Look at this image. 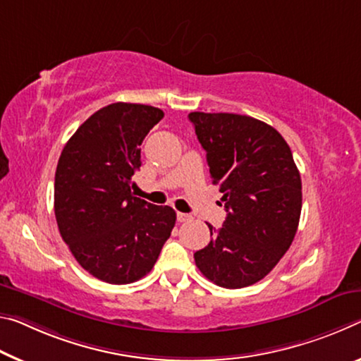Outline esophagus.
I'll return each instance as SVG.
<instances>
[{
    "label": "esophagus",
    "instance_id": "1",
    "mask_svg": "<svg viewBox=\"0 0 361 361\" xmlns=\"http://www.w3.org/2000/svg\"><path fill=\"white\" fill-rule=\"evenodd\" d=\"M176 220H178L180 223L190 221V220H192V216L190 214H181V212H178V214H176Z\"/></svg>",
    "mask_w": 361,
    "mask_h": 361
}]
</instances>
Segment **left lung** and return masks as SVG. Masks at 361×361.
Wrapping results in <instances>:
<instances>
[{
    "mask_svg": "<svg viewBox=\"0 0 361 361\" xmlns=\"http://www.w3.org/2000/svg\"><path fill=\"white\" fill-rule=\"evenodd\" d=\"M188 117L226 207L223 226L209 225L210 243L194 260L221 288L255 284L288 252L299 226L302 181L293 152L276 130L254 117L226 112Z\"/></svg>",
    "mask_w": 361,
    "mask_h": 361,
    "instance_id": "left-lung-1",
    "label": "left lung"
}]
</instances>
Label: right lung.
<instances>
[{"mask_svg": "<svg viewBox=\"0 0 361 361\" xmlns=\"http://www.w3.org/2000/svg\"><path fill=\"white\" fill-rule=\"evenodd\" d=\"M164 112L114 102L80 125L61 152L54 214L72 255L111 284L138 281L152 270L173 230L176 214L131 194L141 167V142Z\"/></svg>", "mask_w": 361, "mask_h": 361, "instance_id": "1", "label": "right lung"}]
</instances>
